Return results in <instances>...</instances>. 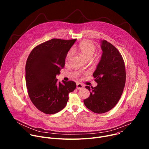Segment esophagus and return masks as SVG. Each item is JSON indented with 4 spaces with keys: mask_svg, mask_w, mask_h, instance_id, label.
Masks as SVG:
<instances>
[{
    "mask_svg": "<svg viewBox=\"0 0 149 149\" xmlns=\"http://www.w3.org/2000/svg\"><path fill=\"white\" fill-rule=\"evenodd\" d=\"M83 87H84V86L82 84H81V83H77V88L78 90L82 89V88H83Z\"/></svg>",
    "mask_w": 149,
    "mask_h": 149,
    "instance_id": "esophagus-1",
    "label": "esophagus"
}]
</instances>
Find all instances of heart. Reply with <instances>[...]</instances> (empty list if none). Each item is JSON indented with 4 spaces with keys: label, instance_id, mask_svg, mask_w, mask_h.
Returning <instances> with one entry per match:
<instances>
[{
    "label": "heart",
    "instance_id": "1",
    "mask_svg": "<svg viewBox=\"0 0 149 149\" xmlns=\"http://www.w3.org/2000/svg\"><path fill=\"white\" fill-rule=\"evenodd\" d=\"M76 49L87 59H91L95 51V45L90 40H83L77 45ZM72 56L71 51H69L66 55V59H69Z\"/></svg>",
    "mask_w": 149,
    "mask_h": 149
}]
</instances>
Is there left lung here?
<instances>
[{
    "label": "left lung",
    "instance_id": "1",
    "mask_svg": "<svg viewBox=\"0 0 149 149\" xmlns=\"http://www.w3.org/2000/svg\"><path fill=\"white\" fill-rule=\"evenodd\" d=\"M101 42L103 52L93 74L98 85L86 87L90 94L84 100L87 108L98 114L114 107L122 95L126 79L124 61L118 50L107 40Z\"/></svg>",
    "mask_w": 149,
    "mask_h": 149
}]
</instances>
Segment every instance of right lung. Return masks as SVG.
<instances>
[{
  "label": "right lung",
  "mask_w": 149,
  "mask_h": 149,
  "mask_svg": "<svg viewBox=\"0 0 149 149\" xmlns=\"http://www.w3.org/2000/svg\"><path fill=\"white\" fill-rule=\"evenodd\" d=\"M76 39L54 38L36 46L29 54L25 66L28 93L33 104L47 114L64 108L68 94L76 88L72 81L58 82L56 75L65 66L66 55Z\"/></svg>",
  "instance_id": "add662e5"
}]
</instances>
